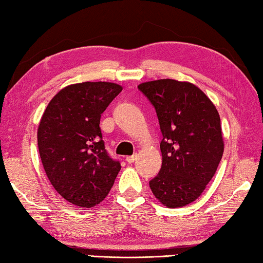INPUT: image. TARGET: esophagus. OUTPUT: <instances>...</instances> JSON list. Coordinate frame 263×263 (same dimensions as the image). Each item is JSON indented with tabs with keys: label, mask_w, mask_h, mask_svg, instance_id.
<instances>
[{
	"label": "esophagus",
	"mask_w": 263,
	"mask_h": 263,
	"mask_svg": "<svg viewBox=\"0 0 263 263\" xmlns=\"http://www.w3.org/2000/svg\"><path fill=\"white\" fill-rule=\"evenodd\" d=\"M126 160L129 162V163H133L134 161L136 160V155H133V156H128L127 158H126Z\"/></svg>",
	"instance_id": "esophagus-1"
}]
</instances>
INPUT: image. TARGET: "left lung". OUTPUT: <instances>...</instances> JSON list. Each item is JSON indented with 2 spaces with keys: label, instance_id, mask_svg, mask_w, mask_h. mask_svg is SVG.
I'll return each instance as SVG.
<instances>
[{
  "label": "left lung",
  "instance_id": "left-lung-1",
  "mask_svg": "<svg viewBox=\"0 0 263 263\" xmlns=\"http://www.w3.org/2000/svg\"><path fill=\"white\" fill-rule=\"evenodd\" d=\"M138 89L156 108L162 134V165L151 190L170 209L185 206L206 189L223 155L219 112L190 82L161 79Z\"/></svg>",
  "mask_w": 263,
  "mask_h": 263
}]
</instances>
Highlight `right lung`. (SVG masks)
Segmentation results:
<instances>
[{
	"instance_id": "obj_1",
	"label": "right lung",
	"mask_w": 263,
	"mask_h": 263,
	"mask_svg": "<svg viewBox=\"0 0 263 263\" xmlns=\"http://www.w3.org/2000/svg\"><path fill=\"white\" fill-rule=\"evenodd\" d=\"M112 82H82L62 89L48 104L37 146L49 181L71 204L92 207L110 192L120 162L105 150L102 113L121 92Z\"/></svg>"
}]
</instances>
